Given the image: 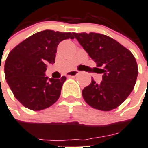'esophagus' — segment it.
I'll return each instance as SVG.
<instances>
[{"label": "esophagus", "mask_w": 148, "mask_h": 148, "mask_svg": "<svg viewBox=\"0 0 148 148\" xmlns=\"http://www.w3.org/2000/svg\"><path fill=\"white\" fill-rule=\"evenodd\" d=\"M78 74H79V71H72L68 72V73L66 74V76H67L68 77H76Z\"/></svg>", "instance_id": "obj_1"}]
</instances>
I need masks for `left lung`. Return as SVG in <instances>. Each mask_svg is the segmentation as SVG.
<instances>
[{
	"instance_id": "obj_1",
	"label": "left lung",
	"mask_w": 148,
	"mask_h": 148,
	"mask_svg": "<svg viewBox=\"0 0 148 148\" xmlns=\"http://www.w3.org/2000/svg\"><path fill=\"white\" fill-rule=\"evenodd\" d=\"M74 36L103 74L99 84L92 78L90 85L83 89L85 101L103 111L118 108L132 92L136 82L138 66L134 56L107 35L91 32L74 33Z\"/></svg>"
}]
</instances>
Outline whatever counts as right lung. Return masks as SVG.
<instances>
[{
    "label": "right lung",
    "mask_w": 148,
    "mask_h": 148,
    "mask_svg": "<svg viewBox=\"0 0 148 148\" xmlns=\"http://www.w3.org/2000/svg\"><path fill=\"white\" fill-rule=\"evenodd\" d=\"M69 38H74L71 33L46 29L29 36L9 52L4 64L5 79L25 108L44 110L60 98L66 77L48 79L45 72L47 63H55L58 45Z\"/></svg>",
    "instance_id": "add662e5"
}]
</instances>
